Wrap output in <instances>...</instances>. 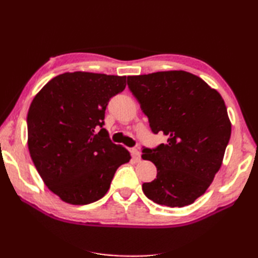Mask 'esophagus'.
I'll use <instances>...</instances> for the list:
<instances>
[{
    "label": "esophagus",
    "instance_id": "34e87169",
    "mask_svg": "<svg viewBox=\"0 0 258 258\" xmlns=\"http://www.w3.org/2000/svg\"><path fill=\"white\" fill-rule=\"evenodd\" d=\"M131 154H132V158L135 160V161H139L140 158H141V154H140V151L138 149H131Z\"/></svg>",
    "mask_w": 258,
    "mask_h": 258
}]
</instances>
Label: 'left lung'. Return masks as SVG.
I'll list each match as a JSON object with an SVG mask.
<instances>
[{
    "label": "left lung",
    "instance_id": "1",
    "mask_svg": "<svg viewBox=\"0 0 258 258\" xmlns=\"http://www.w3.org/2000/svg\"><path fill=\"white\" fill-rule=\"evenodd\" d=\"M127 85L155 134L167 142L143 148L157 167L142 190L152 202L183 207L203 196L223 161L231 137L224 100L202 78L183 71L128 76Z\"/></svg>",
    "mask_w": 258,
    "mask_h": 258
}]
</instances>
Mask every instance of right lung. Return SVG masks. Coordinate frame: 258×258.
Returning <instances> with one entry per match:
<instances>
[{
    "mask_svg": "<svg viewBox=\"0 0 258 258\" xmlns=\"http://www.w3.org/2000/svg\"><path fill=\"white\" fill-rule=\"evenodd\" d=\"M126 76L64 73L36 94L27 115L28 149L45 185L72 205L101 199L117 168L131 159L103 128L108 102Z\"/></svg>",
    "mask_w": 258,
    "mask_h": 258,
    "instance_id": "obj_1",
    "label": "right lung"
}]
</instances>
